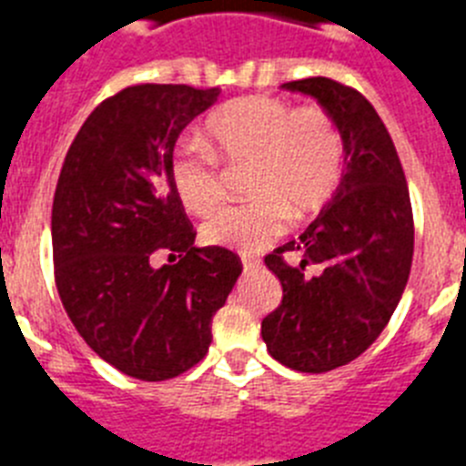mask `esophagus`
<instances>
[{"label":"esophagus","instance_id":"esophagus-1","mask_svg":"<svg viewBox=\"0 0 466 466\" xmlns=\"http://www.w3.org/2000/svg\"><path fill=\"white\" fill-rule=\"evenodd\" d=\"M258 266H261V263L254 261V258H242V268H245V273H254Z\"/></svg>","mask_w":466,"mask_h":466}]
</instances>
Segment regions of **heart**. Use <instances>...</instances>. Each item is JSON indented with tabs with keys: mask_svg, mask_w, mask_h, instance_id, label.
Wrapping results in <instances>:
<instances>
[{
	"mask_svg": "<svg viewBox=\"0 0 466 466\" xmlns=\"http://www.w3.org/2000/svg\"><path fill=\"white\" fill-rule=\"evenodd\" d=\"M205 147L177 151L172 184L184 208L209 214L226 196L224 166H245V191L203 226L209 245L254 254L284 230L287 214L303 219L336 193L345 170V137L319 105L291 106L270 95H249L217 109L205 123Z\"/></svg>",
	"mask_w": 466,
	"mask_h": 466,
	"instance_id": "obj_1",
	"label": "heart"
}]
</instances>
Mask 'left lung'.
<instances>
[{
    "instance_id": "obj_1",
    "label": "left lung",
    "mask_w": 466,
    "mask_h": 466,
    "mask_svg": "<svg viewBox=\"0 0 466 466\" xmlns=\"http://www.w3.org/2000/svg\"><path fill=\"white\" fill-rule=\"evenodd\" d=\"M282 88L312 95L345 137L339 188L315 221L266 257L282 303L263 317L270 355L294 371L324 373L369 350L399 306L413 261V209L394 142L360 90L327 76ZM301 257L299 267L283 254ZM306 265L320 273L305 275Z\"/></svg>"
}]
</instances>
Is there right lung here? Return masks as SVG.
I'll list each match as a JSON object with an SVG mask.
<instances>
[{"mask_svg":"<svg viewBox=\"0 0 466 466\" xmlns=\"http://www.w3.org/2000/svg\"><path fill=\"white\" fill-rule=\"evenodd\" d=\"M219 88L137 84L90 111L53 196L56 287L81 339L137 380H167L208 355L212 317L242 263L193 247L196 230L172 184V151ZM158 251L180 254L156 269Z\"/></svg>","mask_w":466,"mask_h":466,"instance_id":"add662e5","label":"right lung"}]
</instances>
